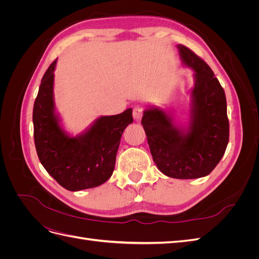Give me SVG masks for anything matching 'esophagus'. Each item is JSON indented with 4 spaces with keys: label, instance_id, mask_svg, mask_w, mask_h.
Returning a JSON list of instances; mask_svg holds the SVG:
<instances>
[{
    "label": "esophagus",
    "instance_id": "1",
    "mask_svg": "<svg viewBox=\"0 0 259 259\" xmlns=\"http://www.w3.org/2000/svg\"><path fill=\"white\" fill-rule=\"evenodd\" d=\"M143 112H144L143 106H140V105L134 106V109H133V116H134V120L139 121L140 119H142Z\"/></svg>",
    "mask_w": 259,
    "mask_h": 259
}]
</instances>
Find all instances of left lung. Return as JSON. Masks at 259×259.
I'll list each match as a JSON object with an SVG mask.
<instances>
[{
    "mask_svg": "<svg viewBox=\"0 0 259 259\" xmlns=\"http://www.w3.org/2000/svg\"><path fill=\"white\" fill-rule=\"evenodd\" d=\"M185 67L193 70L189 121H175L173 112L147 107L142 124L154 163L164 175L194 179L208 175L222 160L229 142L224 89L206 62L178 44Z\"/></svg>",
    "mask_w": 259,
    "mask_h": 259,
    "instance_id": "left-lung-1",
    "label": "left lung"
}]
</instances>
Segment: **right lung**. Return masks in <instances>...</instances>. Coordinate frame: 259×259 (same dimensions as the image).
<instances>
[{
	"label": "right lung",
	"mask_w": 259,
	"mask_h": 259,
	"mask_svg": "<svg viewBox=\"0 0 259 259\" xmlns=\"http://www.w3.org/2000/svg\"><path fill=\"white\" fill-rule=\"evenodd\" d=\"M56 64L57 59L46 70L33 106L37 156L46 171L65 189L79 191L98 187L113 173L121 136L133 123V110L99 116L81 134L70 135L55 109Z\"/></svg>",
	"instance_id": "obj_1"
}]
</instances>
